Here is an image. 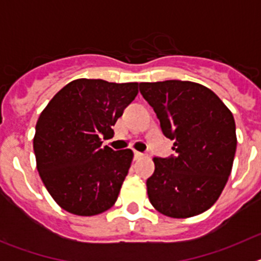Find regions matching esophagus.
<instances>
[{"label":"esophagus","instance_id":"obj_1","mask_svg":"<svg viewBox=\"0 0 261 261\" xmlns=\"http://www.w3.org/2000/svg\"><path fill=\"white\" fill-rule=\"evenodd\" d=\"M144 156V154L140 153V151H135V159H140Z\"/></svg>","mask_w":261,"mask_h":261}]
</instances>
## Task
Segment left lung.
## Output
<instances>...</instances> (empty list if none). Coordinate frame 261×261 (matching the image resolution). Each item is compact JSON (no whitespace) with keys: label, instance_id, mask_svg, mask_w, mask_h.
I'll return each instance as SVG.
<instances>
[{"label":"left lung","instance_id":"8db88e82","mask_svg":"<svg viewBox=\"0 0 261 261\" xmlns=\"http://www.w3.org/2000/svg\"><path fill=\"white\" fill-rule=\"evenodd\" d=\"M140 93L176 153L153 159L155 170L146 180L151 205L172 218L208 211L225 188L234 162L231 111L211 89L190 81L141 82Z\"/></svg>","mask_w":261,"mask_h":261}]
</instances>
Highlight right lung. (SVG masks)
I'll return each mask as SVG.
<instances>
[{"label": "right lung", "mask_w": 261, "mask_h": 261, "mask_svg": "<svg viewBox=\"0 0 261 261\" xmlns=\"http://www.w3.org/2000/svg\"><path fill=\"white\" fill-rule=\"evenodd\" d=\"M138 94L137 82L71 81L36 123L34 151L45 188L64 211L95 216L116 202L133 159L130 149L102 147Z\"/></svg>", "instance_id": "right-lung-1"}]
</instances>
